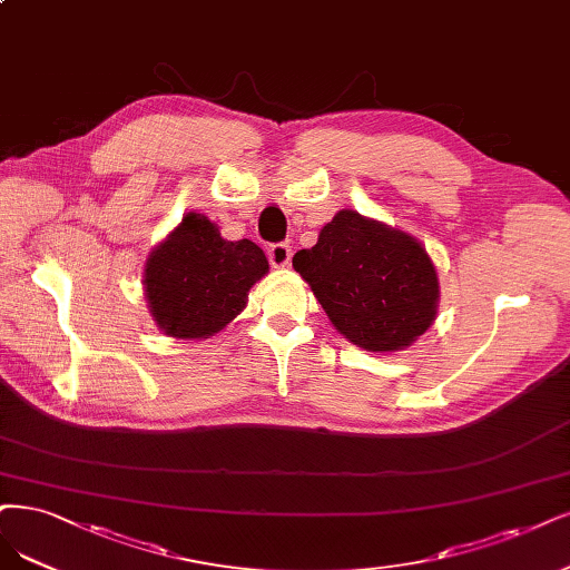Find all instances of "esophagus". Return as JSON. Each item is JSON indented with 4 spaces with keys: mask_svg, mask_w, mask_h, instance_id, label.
<instances>
[{
    "mask_svg": "<svg viewBox=\"0 0 570 570\" xmlns=\"http://www.w3.org/2000/svg\"><path fill=\"white\" fill-rule=\"evenodd\" d=\"M268 259H271V264L276 266V268H285V266L289 264V259H292L289 245H287V243L271 245V247H268Z\"/></svg>",
    "mask_w": 570,
    "mask_h": 570,
    "instance_id": "obj_1",
    "label": "esophagus"
}]
</instances>
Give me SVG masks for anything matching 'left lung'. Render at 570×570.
Here are the masks:
<instances>
[{
	"mask_svg": "<svg viewBox=\"0 0 570 570\" xmlns=\"http://www.w3.org/2000/svg\"><path fill=\"white\" fill-rule=\"evenodd\" d=\"M292 266L340 335L365 351H403L436 321L439 273L424 245L356 209H340Z\"/></svg>",
	"mask_w": 570,
	"mask_h": 570,
	"instance_id": "obj_1",
	"label": "left lung"
}]
</instances>
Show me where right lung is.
<instances>
[{
  "mask_svg": "<svg viewBox=\"0 0 570 570\" xmlns=\"http://www.w3.org/2000/svg\"><path fill=\"white\" fill-rule=\"evenodd\" d=\"M268 259L252 240H226L200 212H186L148 254L144 294L160 332L174 340H209L247 306Z\"/></svg>",
  "mask_w": 570,
  "mask_h": 570,
  "instance_id": "right-lung-1",
  "label": "right lung"
}]
</instances>
